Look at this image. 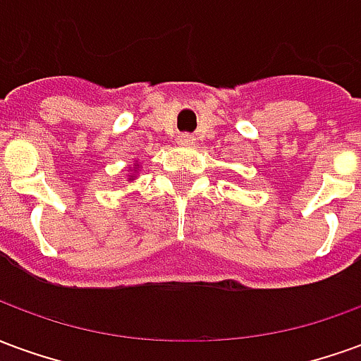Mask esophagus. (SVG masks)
Wrapping results in <instances>:
<instances>
[{"mask_svg": "<svg viewBox=\"0 0 361 361\" xmlns=\"http://www.w3.org/2000/svg\"><path fill=\"white\" fill-rule=\"evenodd\" d=\"M178 141H180L181 145H193V142H195V137L189 133H183L180 135V139H178Z\"/></svg>", "mask_w": 361, "mask_h": 361, "instance_id": "1", "label": "esophagus"}]
</instances>
